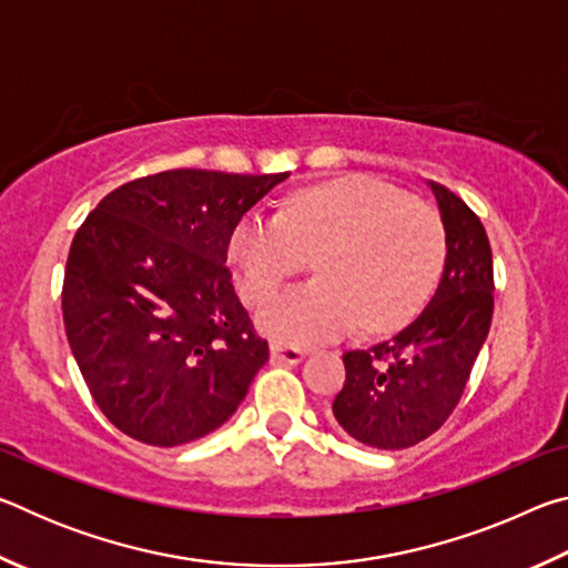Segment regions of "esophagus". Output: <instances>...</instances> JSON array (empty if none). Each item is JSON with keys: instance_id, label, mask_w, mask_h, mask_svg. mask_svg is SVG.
Masks as SVG:
<instances>
[{"instance_id": "34e87169", "label": "esophagus", "mask_w": 568, "mask_h": 568, "mask_svg": "<svg viewBox=\"0 0 568 568\" xmlns=\"http://www.w3.org/2000/svg\"><path fill=\"white\" fill-rule=\"evenodd\" d=\"M271 355H273L275 363H301L305 358V351L303 348H295V345L273 343L271 345Z\"/></svg>"}]
</instances>
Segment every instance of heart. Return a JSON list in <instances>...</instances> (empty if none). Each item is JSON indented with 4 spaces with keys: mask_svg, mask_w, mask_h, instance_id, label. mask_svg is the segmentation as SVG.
<instances>
[{
    "mask_svg": "<svg viewBox=\"0 0 568 568\" xmlns=\"http://www.w3.org/2000/svg\"><path fill=\"white\" fill-rule=\"evenodd\" d=\"M240 293L263 303L313 257L318 281L267 303L261 328L285 343H318L363 325L403 328L444 271L446 227L434 207L365 175L293 192L277 217L250 213L227 245Z\"/></svg>",
    "mask_w": 568,
    "mask_h": 568,
    "instance_id": "obj_1",
    "label": "heart"
}]
</instances>
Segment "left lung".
Masks as SVG:
<instances>
[{
    "instance_id": "obj_1",
    "label": "left lung",
    "mask_w": 568,
    "mask_h": 568,
    "mask_svg": "<svg viewBox=\"0 0 568 568\" xmlns=\"http://www.w3.org/2000/svg\"><path fill=\"white\" fill-rule=\"evenodd\" d=\"M446 227L444 273L430 303L390 341L343 355L333 416L361 444L400 450L444 426L464 396L494 315V257L478 215L428 182Z\"/></svg>"
}]
</instances>
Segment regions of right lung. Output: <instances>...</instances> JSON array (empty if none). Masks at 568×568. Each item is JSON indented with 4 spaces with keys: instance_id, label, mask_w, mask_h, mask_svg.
Segmentation results:
<instances>
[{
    "instance_id": "obj_1",
    "label": "right lung",
    "mask_w": 568,
    "mask_h": 568,
    "mask_svg": "<svg viewBox=\"0 0 568 568\" xmlns=\"http://www.w3.org/2000/svg\"><path fill=\"white\" fill-rule=\"evenodd\" d=\"M275 175L168 170L112 190L67 257V341L94 403L142 444H190L233 416L267 361L227 245Z\"/></svg>"
}]
</instances>
